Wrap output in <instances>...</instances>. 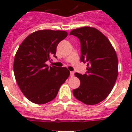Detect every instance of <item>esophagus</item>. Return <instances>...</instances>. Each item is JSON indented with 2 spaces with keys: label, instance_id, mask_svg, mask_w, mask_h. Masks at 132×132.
I'll use <instances>...</instances> for the list:
<instances>
[{
  "label": "esophagus",
  "instance_id": "esophagus-1",
  "mask_svg": "<svg viewBox=\"0 0 132 132\" xmlns=\"http://www.w3.org/2000/svg\"><path fill=\"white\" fill-rule=\"evenodd\" d=\"M70 76H71V77H73V76H74V73H73V71L70 72Z\"/></svg>",
  "mask_w": 132,
  "mask_h": 132
}]
</instances>
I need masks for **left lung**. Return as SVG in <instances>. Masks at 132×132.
Returning <instances> with one entry per match:
<instances>
[{
  "label": "left lung",
  "instance_id": "8db88e82",
  "mask_svg": "<svg viewBox=\"0 0 132 132\" xmlns=\"http://www.w3.org/2000/svg\"><path fill=\"white\" fill-rule=\"evenodd\" d=\"M70 35L80 42V61L88 62L87 73H75L80 81V87L73 90L77 100L87 105L104 101L116 82L118 75V61L116 51L109 39L93 27L74 29Z\"/></svg>",
  "mask_w": 132,
  "mask_h": 132
}]
</instances>
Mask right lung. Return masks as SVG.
<instances>
[{"instance_id":"obj_1","label":"right lung","mask_w":132,"mask_h":132,"mask_svg":"<svg viewBox=\"0 0 132 132\" xmlns=\"http://www.w3.org/2000/svg\"><path fill=\"white\" fill-rule=\"evenodd\" d=\"M68 34L66 31L38 30L27 36L20 45L14 60V73L20 89L29 101L37 104L52 101L69 77L66 67L50 66L46 61Z\"/></svg>"}]
</instances>
